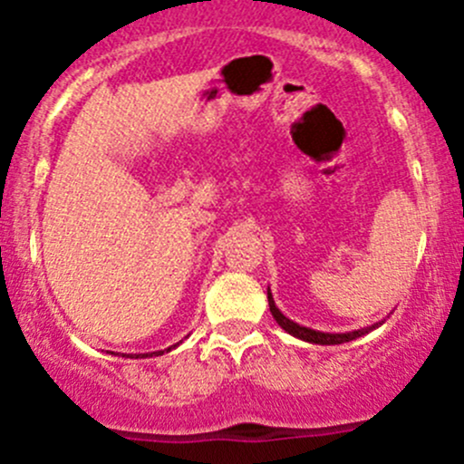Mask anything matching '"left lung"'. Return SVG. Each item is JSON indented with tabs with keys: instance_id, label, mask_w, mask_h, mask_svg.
<instances>
[{
	"instance_id": "8db88e82",
	"label": "left lung",
	"mask_w": 464,
	"mask_h": 464,
	"mask_svg": "<svg viewBox=\"0 0 464 464\" xmlns=\"http://www.w3.org/2000/svg\"><path fill=\"white\" fill-rule=\"evenodd\" d=\"M266 298H269V310H271V316H274L276 323H278V325L283 327L285 332H289V334L296 336V339L307 341V343H319V345H339V343H345V341L357 339V336L368 334V332L375 330V327L382 325V323H375V325H371V327H362V330H354V332H343V334H330V332L310 330V327H303V325H298V323L289 321L287 316H285L283 312H280L278 307H276V303H274V298H271V292H269V289H266Z\"/></svg>"
}]
</instances>
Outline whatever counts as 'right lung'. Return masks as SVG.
I'll return each mask as SVG.
<instances>
[{
    "mask_svg": "<svg viewBox=\"0 0 464 464\" xmlns=\"http://www.w3.org/2000/svg\"><path fill=\"white\" fill-rule=\"evenodd\" d=\"M166 353H170V348H168V350H166ZM150 354H157V357H159V354H163V350H159V353H150ZM150 354H148V353H145V354H143V357H150ZM139 357H141V354H137V359H139Z\"/></svg>",
    "mask_w": 464,
    "mask_h": 464,
    "instance_id": "obj_1",
    "label": "right lung"
}]
</instances>
